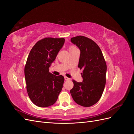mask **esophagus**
<instances>
[{"label":"esophagus","mask_w":134,"mask_h":134,"mask_svg":"<svg viewBox=\"0 0 134 134\" xmlns=\"http://www.w3.org/2000/svg\"><path fill=\"white\" fill-rule=\"evenodd\" d=\"M64 79H65V80H70V78H69V77H66V76H64Z\"/></svg>","instance_id":"esophagus-1"}]
</instances>
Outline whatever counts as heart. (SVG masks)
Listing matches in <instances>:
<instances>
[{
  "mask_svg": "<svg viewBox=\"0 0 134 134\" xmlns=\"http://www.w3.org/2000/svg\"><path fill=\"white\" fill-rule=\"evenodd\" d=\"M76 49V48L75 47H74V45H70L69 47V51L70 52V51H71V50H73Z\"/></svg>",
  "mask_w": 134,
  "mask_h": 134,
  "instance_id": "heart-1",
  "label": "heart"
}]
</instances>
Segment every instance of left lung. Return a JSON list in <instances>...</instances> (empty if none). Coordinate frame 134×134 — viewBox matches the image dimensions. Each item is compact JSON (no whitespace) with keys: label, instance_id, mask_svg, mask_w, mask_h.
<instances>
[{"label":"left lung","instance_id":"1","mask_svg":"<svg viewBox=\"0 0 134 134\" xmlns=\"http://www.w3.org/2000/svg\"><path fill=\"white\" fill-rule=\"evenodd\" d=\"M71 42L80 50L78 67L82 69V82L72 80L70 90L75 102L84 107H89L100 100L106 83L107 67L99 46L91 39L84 36L71 39Z\"/></svg>","mask_w":134,"mask_h":134}]
</instances>
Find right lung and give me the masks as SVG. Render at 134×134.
Wrapping results in <instances>:
<instances>
[{
  "mask_svg": "<svg viewBox=\"0 0 134 134\" xmlns=\"http://www.w3.org/2000/svg\"><path fill=\"white\" fill-rule=\"evenodd\" d=\"M64 43V38H45L34 45L27 57L24 69L26 90L31 101L39 107L55 104L62 90L64 76L49 72V67Z\"/></svg>",
  "mask_w": 134,
  "mask_h": 134,
  "instance_id": "1",
  "label": "right lung"
}]
</instances>
